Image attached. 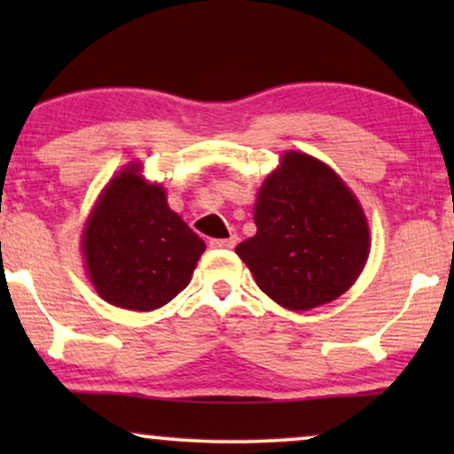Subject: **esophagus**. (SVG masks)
<instances>
[{
	"mask_svg": "<svg viewBox=\"0 0 454 454\" xmlns=\"http://www.w3.org/2000/svg\"><path fill=\"white\" fill-rule=\"evenodd\" d=\"M238 244V235H231V238L225 239H210V247H216V250H231Z\"/></svg>",
	"mask_w": 454,
	"mask_h": 454,
	"instance_id": "1",
	"label": "esophagus"
}]
</instances>
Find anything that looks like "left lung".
Listing matches in <instances>:
<instances>
[{
  "instance_id": "8db88e82",
  "label": "left lung",
  "mask_w": 454,
  "mask_h": 454,
  "mask_svg": "<svg viewBox=\"0 0 454 454\" xmlns=\"http://www.w3.org/2000/svg\"><path fill=\"white\" fill-rule=\"evenodd\" d=\"M256 235L235 247L258 287L303 312L337 300L356 283L370 252L364 210L331 167L301 153L260 188Z\"/></svg>"
}]
</instances>
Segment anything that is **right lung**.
<instances>
[{
  "label": "right lung",
  "instance_id": "obj_1",
  "mask_svg": "<svg viewBox=\"0 0 454 454\" xmlns=\"http://www.w3.org/2000/svg\"><path fill=\"white\" fill-rule=\"evenodd\" d=\"M90 281L117 308L148 312L188 287L204 241L173 213L160 185L126 167L105 188L82 235Z\"/></svg>",
  "mask_w": 454,
  "mask_h": 454
}]
</instances>
